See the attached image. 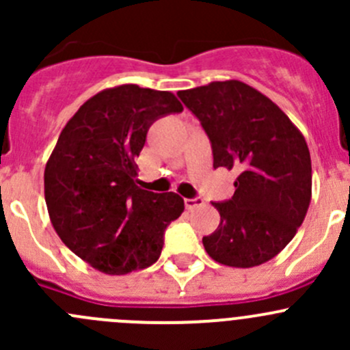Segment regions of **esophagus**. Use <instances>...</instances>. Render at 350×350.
<instances>
[{"mask_svg": "<svg viewBox=\"0 0 350 350\" xmlns=\"http://www.w3.org/2000/svg\"><path fill=\"white\" fill-rule=\"evenodd\" d=\"M201 204H204L203 198H185V206L188 208V210H195V208L201 206Z\"/></svg>", "mask_w": 350, "mask_h": 350, "instance_id": "1", "label": "esophagus"}]
</instances>
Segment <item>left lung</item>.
Returning <instances> with one entry per match:
<instances>
[{"label":"left lung","instance_id":"left-lung-1","mask_svg":"<svg viewBox=\"0 0 350 350\" xmlns=\"http://www.w3.org/2000/svg\"><path fill=\"white\" fill-rule=\"evenodd\" d=\"M211 144L213 167L235 169L230 200L211 203L220 225L203 237L217 262L254 267L281 252L305 220L312 161L305 139L278 105L241 81L179 91Z\"/></svg>","mask_w":350,"mask_h":350}]
</instances>
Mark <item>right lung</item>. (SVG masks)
<instances>
[{
	"label": "right lung",
	"instance_id": "1",
	"mask_svg": "<svg viewBox=\"0 0 350 350\" xmlns=\"http://www.w3.org/2000/svg\"><path fill=\"white\" fill-rule=\"evenodd\" d=\"M181 111L169 91L123 84L90 98L59 135L45 165V203L61 241L94 269L129 274L161 256L185 201L140 189L135 157L155 120Z\"/></svg>",
	"mask_w": 350,
	"mask_h": 350
}]
</instances>
